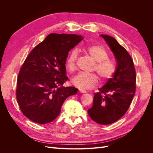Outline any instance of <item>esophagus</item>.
<instances>
[{
    "instance_id": "1",
    "label": "esophagus",
    "mask_w": 153,
    "mask_h": 153,
    "mask_svg": "<svg viewBox=\"0 0 153 153\" xmlns=\"http://www.w3.org/2000/svg\"><path fill=\"white\" fill-rule=\"evenodd\" d=\"M79 92H81V93H85V92H87L85 90H82V89H79Z\"/></svg>"
}]
</instances>
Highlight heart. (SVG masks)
Returning a JSON list of instances; mask_svg holds the SVG:
<instances>
[{
    "mask_svg": "<svg viewBox=\"0 0 153 153\" xmlns=\"http://www.w3.org/2000/svg\"><path fill=\"white\" fill-rule=\"evenodd\" d=\"M86 52L95 61L92 71H96L103 80L112 78L115 71L113 62L108 59V54L105 49L99 45H92L88 47ZM78 57V50H73L69 54L66 62V67L69 71H75ZM99 78L96 73H79L74 76L71 82L76 87L82 89H91L98 83Z\"/></svg>",
    "mask_w": 153,
    "mask_h": 153,
    "instance_id": "heart-1",
    "label": "heart"
}]
</instances>
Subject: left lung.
<instances>
[{"label": "left lung", "mask_w": 153, "mask_h": 153, "mask_svg": "<svg viewBox=\"0 0 153 153\" xmlns=\"http://www.w3.org/2000/svg\"><path fill=\"white\" fill-rule=\"evenodd\" d=\"M117 61L112 78L94 96L93 104L87 110L89 117L100 124H112L126 114L136 90V72L130 55L113 37L102 34Z\"/></svg>", "instance_id": "obj_1"}]
</instances>
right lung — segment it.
<instances>
[{
  "instance_id": "1",
  "label": "right lung",
  "mask_w": 153,
  "mask_h": 153,
  "mask_svg": "<svg viewBox=\"0 0 153 153\" xmlns=\"http://www.w3.org/2000/svg\"><path fill=\"white\" fill-rule=\"evenodd\" d=\"M82 39L76 34H50L27 57L18 76L16 96L22 112L30 121H53L65 100L76 93L75 87L62 84L68 79L65 63L69 51Z\"/></svg>"
}]
</instances>
